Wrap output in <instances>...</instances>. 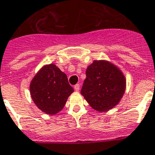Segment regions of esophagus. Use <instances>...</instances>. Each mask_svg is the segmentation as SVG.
I'll return each mask as SVG.
<instances>
[{"label":"esophagus","mask_w":155,"mask_h":155,"mask_svg":"<svg viewBox=\"0 0 155 155\" xmlns=\"http://www.w3.org/2000/svg\"><path fill=\"white\" fill-rule=\"evenodd\" d=\"M74 89H75V91H80V85L79 84H75V86H74Z\"/></svg>","instance_id":"34e87169"}]
</instances>
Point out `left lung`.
Returning <instances> with one entry per match:
<instances>
[{"label": "left lung", "instance_id": "8db88e82", "mask_svg": "<svg viewBox=\"0 0 155 155\" xmlns=\"http://www.w3.org/2000/svg\"><path fill=\"white\" fill-rule=\"evenodd\" d=\"M81 94L98 111H107L119 104L126 89L125 76L105 60H95L87 67Z\"/></svg>", "mask_w": 155, "mask_h": 155}]
</instances>
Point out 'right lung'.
I'll return each mask as SVG.
<instances>
[{"label":"right lung","mask_w":155,"mask_h":155,"mask_svg":"<svg viewBox=\"0 0 155 155\" xmlns=\"http://www.w3.org/2000/svg\"><path fill=\"white\" fill-rule=\"evenodd\" d=\"M73 91L66 74L53 64L43 67L30 84L32 100L40 110L48 114L62 110Z\"/></svg>","instance_id":"1"}]
</instances>
